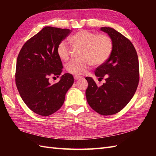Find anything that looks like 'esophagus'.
Returning a JSON list of instances; mask_svg holds the SVG:
<instances>
[{
    "label": "esophagus",
    "instance_id": "34e87169",
    "mask_svg": "<svg viewBox=\"0 0 156 156\" xmlns=\"http://www.w3.org/2000/svg\"><path fill=\"white\" fill-rule=\"evenodd\" d=\"M74 79L75 80H77V79H81V78H82V77L81 76H80V75H74Z\"/></svg>",
    "mask_w": 156,
    "mask_h": 156
}]
</instances>
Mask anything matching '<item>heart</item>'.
Returning a JSON list of instances; mask_svg holds the SVG:
<instances>
[{"label": "heart", "instance_id": "b5f03b06", "mask_svg": "<svg viewBox=\"0 0 156 156\" xmlns=\"http://www.w3.org/2000/svg\"><path fill=\"white\" fill-rule=\"evenodd\" d=\"M69 43L73 48H81V57L70 61L66 65L67 72L72 74L84 73L93 63L96 66L105 63L113 50V42L109 36L86 30H79L69 37ZM56 53L61 60L67 61L72 55V50L66 41H62L58 45Z\"/></svg>", "mask_w": 156, "mask_h": 156}]
</instances>
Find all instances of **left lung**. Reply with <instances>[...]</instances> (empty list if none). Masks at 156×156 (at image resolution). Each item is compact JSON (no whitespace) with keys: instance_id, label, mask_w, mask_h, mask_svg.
Returning a JSON list of instances; mask_svg holds the SVG:
<instances>
[{"instance_id":"obj_1","label":"left lung","mask_w":156,"mask_h":156,"mask_svg":"<svg viewBox=\"0 0 156 156\" xmlns=\"http://www.w3.org/2000/svg\"><path fill=\"white\" fill-rule=\"evenodd\" d=\"M101 30L107 33L113 42L109 58L94 72L99 80L105 78L106 82L98 86L92 78L87 77L86 97L92 109L107 116L123 109L134 96L139 81V64L129 40L111 27H102Z\"/></svg>"}]
</instances>
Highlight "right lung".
<instances>
[{
    "instance_id": "1",
    "label": "right lung",
    "mask_w": 156,
    "mask_h": 156,
    "mask_svg": "<svg viewBox=\"0 0 156 156\" xmlns=\"http://www.w3.org/2000/svg\"><path fill=\"white\" fill-rule=\"evenodd\" d=\"M72 30L45 27L26 41L18 55L16 83L23 101L36 114L48 116L62 106L66 94L73 85L72 74L66 73L55 84L50 77H58L62 61L56 53L58 45Z\"/></svg>"
}]
</instances>
